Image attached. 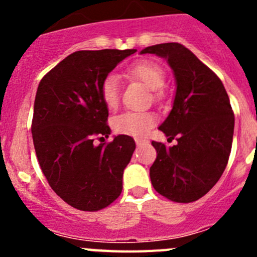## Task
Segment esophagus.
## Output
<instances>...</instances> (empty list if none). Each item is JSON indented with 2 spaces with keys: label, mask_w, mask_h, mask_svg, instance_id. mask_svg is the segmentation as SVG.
<instances>
[{
  "label": "esophagus",
  "mask_w": 257,
  "mask_h": 257,
  "mask_svg": "<svg viewBox=\"0 0 257 257\" xmlns=\"http://www.w3.org/2000/svg\"><path fill=\"white\" fill-rule=\"evenodd\" d=\"M135 143H136V145H138V147H142V145L147 144L148 142H147V140H143V139H136Z\"/></svg>",
  "instance_id": "1"
}]
</instances>
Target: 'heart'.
Wrapping results in <instances>:
<instances>
[{
	"label": "heart",
	"instance_id": "heart-1",
	"mask_svg": "<svg viewBox=\"0 0 257 257\" xmlns=\"http://www.w3.org/2000/svg\"><path fill=\"white\" fill-rule=\"evenodd\" d=\"M128 76L138 79L152 91H160L165 87L166 74L162 67L153 61H140L127 70ZM100 96L106 108L114 109L119 101V79L115 74H109L103 79ZM156 115L149 112H127L113 119V128L122 135L143 138L156 123Z\"/></svg>",
	"mask_w": 257,
	"mask_h": 257
}]
</instances>
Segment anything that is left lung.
<instances>
[{"label": "left lung", "mask_w": 257, "mask_h": 257, "mask_svg": "<svg viewBox=\"0 0 257 257\" xmlns=\"http://www.w3.org/2000/svg\"><path fill=\"white\" fill-rule=\"evenodd\" d=\"M140 54L166 59L174 72L172 109L160 130L178 144L152 142L157 158L151 180L161 196L179 203L203 197L225 170L234 133V114L219 77L189 49L176 42L145 47Z\"/></svg>", "instance_id": "8db88e82"}]
</instances>
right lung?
Masks as SVG:
<instances>
[{"label": "right lung", "mask_w": 257, "mask_h": 257, "mask_svg": "<svg viewBox=\"0 0 257 257\" xmlns=\"http://www.w3.org/2000/svg\"><path fill=\"white\" fill-rule=\"evenodd\" d=\"M136 50H82L68 55L41 79L35 99L32 136L41 170L64 202L82 211H99L119 197L123 170L135 142L114 136L109 144L108 108L100 86Z\"/></svg>", "instance_id": "1"}]
</instances>
